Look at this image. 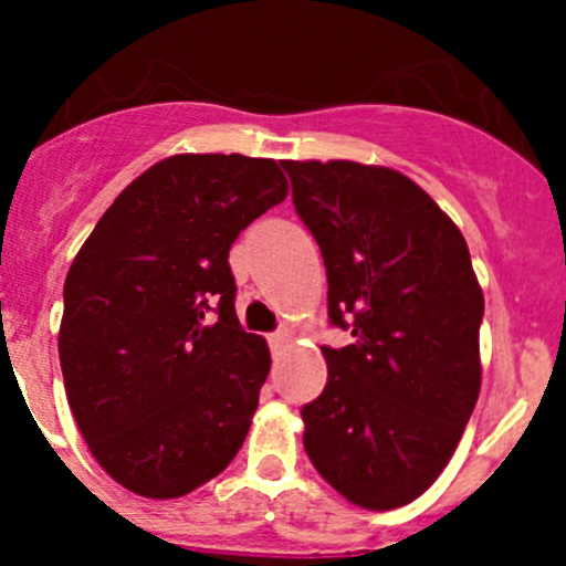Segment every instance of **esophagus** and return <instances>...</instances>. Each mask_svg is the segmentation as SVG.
Returning <instances> with one entry per match:
<instances>
[{
	"label": "esophagus",
	"instance_id": "esophagus-1",
	"mask_svg": "<svg viewBox=\"0 0 566 566\" xmlns=\"http://www.w3.org/2000/svg\"><path fill=\"white\" fill-rule=\"evenodd\" d=\"M268 345H271V350H282L287 345V334L284 331H273V334H268Z\"/></svg>",
	"mask_w": 566,
	"mask_h": 566
}]
</instances>
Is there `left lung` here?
<instances>
[{
	"label": "left lung",
	"mask_w": 566,
	"mask_h": 566,
	"mask_svg": "<svg viewBox=\"0 0 566 566\" xmlns=\"http://www.w3.org/2000/svg\"><path fill=\"white\" fill-rule=\"evenodd\" d=\"M328 276V380L301 408L319 476L364 510L419 499L447 468L482 386L484 298L465 238L413 180L353 161H284Z\"/></svg>",
	"instance_id": "obj_1"
}]
</instances>
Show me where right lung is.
Returning <instances> with one entry per match:
<instances>
[{
    "label": "right lung",
    "instance_id": "1",
    "mask_svg": "<svg viewBox=\"0 0 566 566\" xmlns=\"http://www.w3.org/2000/svg\"><path fill=\"white\" fill-rule=\"evenodd\" d=\"M284 197L271 158H164L73 260L60 325L67 402L93 458L130 493H191L243 447L271 353L238 323L230 249Z\"/></svg>",
    "mask_w": 566,
    "mask_h": 566
}]
</instances>
